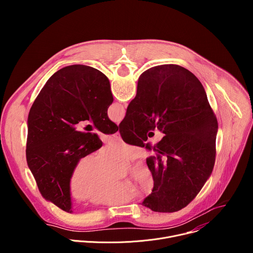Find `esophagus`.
I'll use <instances>...</instances> for the list:
<instances>
[{"label": "esophagus", "instance_id": "34e87169", "mask_svg": "<svg viewBox=\"0 0 253 253\" xmlns=\"http://www.w3.org/2000/svg\"><path fill=\"white\" fill-rule=\"evenodd\" d=\"M114 138H115V139H117V140H120V139H121L120 133H119V132H116V133L114 134Z\"/></svg>", "mask_w": 253, "mask_h": 253}]
</instances>
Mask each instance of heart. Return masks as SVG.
<instances>
[{"instance_id":"1","label":"heart","mask_w":253,"mask_h":253,"mask_svg":"<svg viewBox=\"0 0 253 253\" xmlns=\"http://www.w3.org/2000/svg\"><path fill=\"white\" fill-rule=\"evenodd\" d=\"M140 150L132 144L113 140L99 150L81 157L72 171L69 187L77 199H89L94 205L117 206L129 202L135 195H148L154 188V177L147 165L136 164L128 182L114 179L117 161L131 162L138 158ZM133 189L132 190L131 188Z\"/></svg>"}]
</instances>
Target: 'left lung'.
Returning a JSON list of instances; mask_svg holds the SVG:
<instances>
[{
	"instance_id": "left-lung-1",
	"label": "left lung",
	"mask_w": 253,
	"mask_h": 253,
	"mask_svg": "<svg viewBox=\"0 0 253 253\" xmlns=\"http://www.w3.org/2000/svg\"><path fill=\"white\" fill-rule=\"evenodd\" d=\"M113 102L110 82L99 70L72 65L47 81L28 117L26 157L42 196L66 212L72 211L70 177L78 160L102 146L92 129H76L91 121L104 134L118 127L107 115Z\"/></svg>"
}]
</instances>
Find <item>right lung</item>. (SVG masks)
<instances>
[{
    "label": "right lung",
    "instance_id": "1",
    "mask_svg": "<svg viewBox=\"0 0 253 253\" xmlns=\"http://www.w3.org/2000/svg\"><path fill=\"white\" fill-rule=\"evenodd\" d=\"M155 128L164 137L146 159L154 188L142 205L175 212L195 198L211 175L218 129L202 84L179 65L155 66L141 74L136 97L119 124L120 134L138 145Z\"/></svg>",
    "mask_w": 253,
    "mask_h": 253
}]
</instances>
